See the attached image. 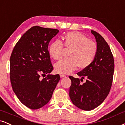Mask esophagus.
<instances>
[{
    "instance_id": "1",
    "label": "esophagus",
    "mask_w": 125,
    "mask_h": 125,
    "mask_svg": "<svg viewBox=\"0 0 125 125\" xmlns=\"http://www.w3.org/2000/svg\"><path fill=\"white\" fill-rule=\"evenodd\" d=\"M60 76H61V77H66V75L64 74H62V73H61V74H60Z\"/></svg>"
}]
</instances>
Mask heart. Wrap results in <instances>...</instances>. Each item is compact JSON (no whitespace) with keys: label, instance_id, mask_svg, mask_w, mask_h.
Returning <instances> with one entry per match:
<instances>
[{"label":"heart","instance_id":"b5f03b06","mask_svg":"<svg viewBox=\"0 0 125 125\" xmlns=\"http://www.w3.org/2000/svg\"><path fill=\"white\" fill-rule=\"evenodd\" d=\"M64 45L70 49L69 58L63 59L55 64V70L59 73L68 74L79 66L85 69L91 65L97 53V43L89 40L82 33L77 31L67 32L63 37ZM63 44L60 40L52 42L49 46V53L52 58L58 60L62 57Z\"/></svg>","mask_w":125,"mask_h":125}]
</instances>
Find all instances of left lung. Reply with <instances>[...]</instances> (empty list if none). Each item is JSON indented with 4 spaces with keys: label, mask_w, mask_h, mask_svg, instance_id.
<instances>
[{
    "label": "left lung",
    "mask_w": 125,
    "mask_h": 125,
    "mask_svg": "<svg viewBox=\"0 0 125 125\" xmlns=\"http://www.w3.org/2000/svg\"><path fill=\"white\" fill-rule=\"evenodd\" d=\"M95 37L97 53L91 65L78 72L86 82L80 84L79 79L69 76L72 84L69 97L75 106L84 111H91L101 104L111 90L114 71V57L109 45L100 34L91 30Z\"/></svg>",
    "instance_id": "obj_1"
}]
</instances>
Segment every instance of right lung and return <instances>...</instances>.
<instances>
[{
    "instance_id": "1",
    "label": "right lung",
    "mask_w": 125,
    "mask_h": 125,
    "mask_svg": "<svg viewBox=\"0 0 125 125\" xmlns=\"http://www.w3.org/2000/svg\"><path fill=\"white\" fill-rule=\"evenodd\" d=\"M59 30L34 26L21 37L12 52L10 77L19 100L31 109L42 107L51 100L60 76L48 74L53 70L48 50ZM48 74L42 80L40 74Z\"/></svg>"
}]
</instances>
